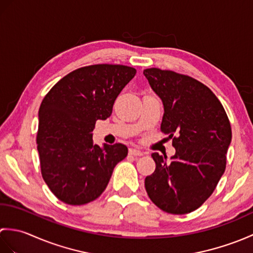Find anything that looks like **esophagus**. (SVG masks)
<instances>
[{"label":"esophagus","instance_id":"34e87169","mask_svg":"<svg viewBox=\"0 0 253 253\" xmlns=\"http://www.w3.org/2000/svg\"><path fill=\"white\" fill-rule=\"evenodd\" d=\"M129 154L130 155H133V157H141V155H143V152L140 151V150L138 149H129Z\"/></svg>","mask_w":253,"mask_h":253}]
</instances>
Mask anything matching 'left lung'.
Masks as SVG:
<instances>
[{"label": "left lung", "mask_w": 253, "mask_h": 253, "mask_svg": "<svg viewBox=\"0 0 253 253\" xmlns=\"http://www.w3.org/2000/svg\"><path fill=\"white\" fill-rule=\"evenodd\" d=\"M143 75L162 101L161 129L173 138L176 150L169 163L152 153L155 170L144 180L147 193L164 212L190 213L212 195L225 171L232 141L228 117L215 94L198 80L159 68L144 69Z\"/></svg>", "instance_id": "1"}]
</instances>
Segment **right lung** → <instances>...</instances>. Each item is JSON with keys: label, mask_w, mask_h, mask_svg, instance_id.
I'll list each match as a JSON object with an SVG mask.
<instances>
[{"label": "right lung", "mask_w": 253, "mask_h": 253, "mask_svg": "<svg viewBox=\"0 0 253 253\" xmlns=\"http://www.w3.org/2000/svg\"><path fill=\"white\" fill-rule=\"evenodd\" d=\"M124 65H91L62 78L39 109L37 135L41 173L56 198L71 206L95 200L105 190L114 168L127 157L122 143L92 142L95 122L110 117L113 104L135 77Z\"/></svg>", "instance_id": "1"}]
</instances>
